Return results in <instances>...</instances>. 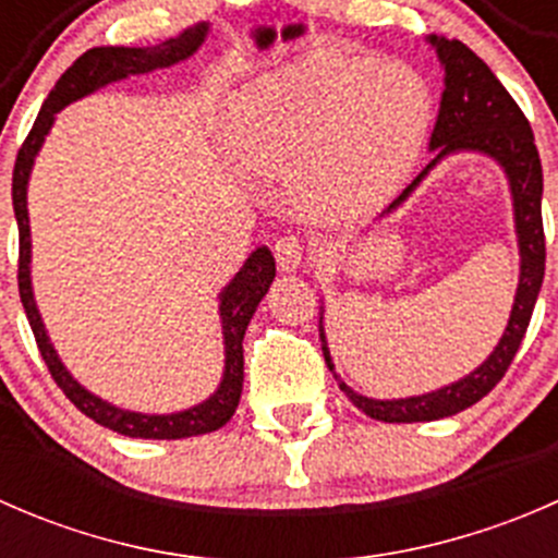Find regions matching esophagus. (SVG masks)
I'll return each mask as SVG.
<instances>
[{"label":"esophagus","instance_id":"1","mask_svg":"<svg viewBox=\"0 0 558 558\" xmlns=\"http://www.w3.org/2000/svg\"><path fill=\"white\" fill-rule=\"evenodd\" d=\"M275 262H278L280 272H294L305 264V245L296 234H286L275 243Z\"/></svg>","mask_w":558,"mask_h":558}]
</instances>
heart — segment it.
Returning a JSON list of instances; mask_svg holds the SVG:
<instances>
[{
  "instance_id": "obj_1",
  "label": "heart",
  "mask_w": 558,
  "mask_h": 558,
  "mask_svg": "<svg viewBox=\"0 0 558 558\" xmlns=\"http://www.w3.org/2000/svg\"><path fill=\"white\" fill-rule=\"evenodd\" d=\"M432 92L418 70L369 56L311 53L234 94L229 143L247 167L294 178L315 216L384 202L418 159Z\"/></svg>"
}]
</instances>
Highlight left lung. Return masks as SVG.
<instances>
[{
  "label": "left lung",
  "mask_w": 558,
  "mask_h": 558,
  "mask_svg": "<svg viewBox=\"0 0 558 558\" xmlns=\"http://www.w3.org/2000/svg\"><path fill=\"white\" fill-rule=\"evenodd\" d=\"M429 43L437 50V56H440V64L446 66V92H442L440 116H437L435 132H432L429 140V150H437V156L388 205L386 213L402 205L410 196V191L426 178V172L437 161L446 159V156L459 154V150H477V154L492 156L510 180L515 234H519L521 251V278L502 340L494 348L492 356L475 373L466 375V378L456 380V384L446 388H437L432 393L404 399H369L348 388L345 384H340L342 391L351 397V402L362 413H367L375 421H386V424H415V421L448 418V415H456L470 408V404L481 402L508 373L523 335H526L529 318H532L534 302H537L545 275L543 165H539L532 126H529L526 116L515 105V99L508 94V88L497 81V75L488 70V64L481 56L472 53L459 39L432 35ZM320 342H324L326 367L335 373L324 329H320Z\"/></svg>",
  "instance_id": "1"
}]
</instances>
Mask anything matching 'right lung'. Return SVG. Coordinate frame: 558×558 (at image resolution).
I'll return each instance as SVG.
<instances>
[{"mask_svg": "<svg viewBox=\"0 0 558 558\" xmlns=\"http://www.w3.org/2000/svg\"><path fill=\"white\" fill-rule=\"evenodd\" d=\"M205 35L207 24H196L191 26V29H185L183 35L167 39V43L161 45H150V48H116V45H107V48L86 50V53L59 77L53 92L48 94L35 126H32L29 137L21 145L13 170V210L15 221H19V294L21 302H24V311L26 318H29L32 331H35L39 353H43L45 364H48L50 378L56 380V386L66 393V399H70L81 413H86L88 418L107 426V429L118 432V435L143 437V440H183V437L207 435V432L221 429V426L232 418L234 410H238L240 404V393H243V337L253 313H256L258 302L264 300V294L269 291V283L275 280L272 253L264 245L256 247V251L247 256L243 269L234 275L232 283H229L227 289L221 291V296H218V300H221L218 311H221L227 362H223V378L221 386L216 388V393H213L210 399H205L202 404L180 410V413H132V410L116 408V404L105 402V399L86 391V388L66 373V367L61 364V359L56 356L53 345H50V337L48 331H45L43 318H39L35 294H32V234L29 210H26V183H29L37 150L43 148L45 134L50 132L56 112H59L61 107L86 97V94L97 92V88L107 86V83L123 81V77L129 75H143V72L159 70V66L178 64V61L189 59V56L205 43Z\"/></svg>", "mask_w": 558, "mask_h": 558, "instance_id": "right-lung-1", "label": "right lung"}]
</instances>
